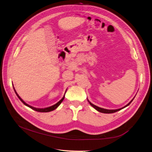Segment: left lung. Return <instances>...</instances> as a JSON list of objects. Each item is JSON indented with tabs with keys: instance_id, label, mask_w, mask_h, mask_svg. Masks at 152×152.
Returning a JSON list of instances; mask_svg holds the SVG:
<instances>
[{
	"instance_id": "obj_1",
	"label": "left lung",
	"mask_w": 152,
	"mask_h": 152,
	"mask_svg": "<svg viewBox=\"0 0 152 152\" xmlns=\"http://www.w3.org/2000/svg\"><path fill=\"white\" fill-rule=\"evenodd\" d=\"M134 98H133V99H132L131 101L129 102L127 105L125 106L124 107H123V108H121L116 109V110H107V109H104V108H100V107H99V106H96L94 105L93 104H92V103L90 102L89 101H89V104H91L95 109H96L97 111H99V112H101V113H104V114H112V113H114V112H118V111H119V110H121V109H123V108H124L126 107V106H127L129 105V104H131V102L133 101Z\"/></svg>"
}]
</instances>
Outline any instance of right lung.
<instances>
[{
	"label": "right lung",
	"instance_id": "1",
	"mask_svg": "<svg viewBox=\"0 0 152 152\" xmlns=\"http://www.w3.org/2000/svg\"><path fill=\"white\" fill-rule=\"evenodd\" d=\"M14 91H15V93H16V95H17V96H18V98L20 99V101L23 103V104H25V105H26L27 106H28V107H29V108H31V109H33V110H35V111H37V112H51V111H53V110H54L55 109H56L58 106H59V105H60V104L61 102H63V101L64 100V96H63V97L61 99L60 101L58 102H57L56 104H54V105H53V106H50V107H48V108H34V107H33V106H30V105H28V104H27L26 102H25L23 101V100L21 99V97L20 96H19V95H18V94L17 93V92L15 91V89H14Z\"/></svg>",
	"mask_w": 152,
	"mask_h": 152
}]
</instances>
